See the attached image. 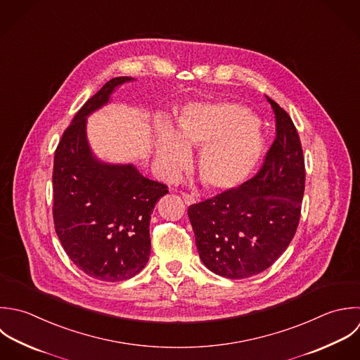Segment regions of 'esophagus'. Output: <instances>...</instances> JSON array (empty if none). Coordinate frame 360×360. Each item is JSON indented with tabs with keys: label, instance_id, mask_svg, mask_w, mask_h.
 <instances>
[{
	"label": "esophagus",
	"instance_id": "obj_1",
	"mask_svg": "<svg viewBox=\"0 0 360 360\" xmlns=\"http://www.w3.org/2000/svg\"><path fill=\"white\" fill-rule=\"evenodd\" d=\"M182 198H184V200H185V203H186V205H193V203H196V198H195L193 195L182 193Z\"/></svg>",
	"mask_w": 360,
	"mask_h": 360
}]
</instances>
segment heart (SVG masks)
<instances>
[{"instance_id": "1", "label": "heart", "mask_w": 360, "mask_h": 360, "mask_svg": "<svg viewBox=\"0 0 360 360\" xmlns=\"http://www.w3.org/2000/svg\"><path fill=\"white\" fill-rule=\"evenodd\" d=\"M255 116L234 102H196L185 106L175 131L158 123L154 153L162 174L175 178L189 162V150L202 148L198 171L206 186L229 191L241 185L258 165L264 137Z\"/></svg>"}]
</instances>
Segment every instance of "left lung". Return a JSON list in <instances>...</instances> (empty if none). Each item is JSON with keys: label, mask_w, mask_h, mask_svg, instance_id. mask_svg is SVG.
Returning a JSON list of instances; mask_svg holds the SVG:
<instances>
[{"label": "left lung", "mask_w": 360, "mask_h": 360, "mask_svg": "<svg viewBox=\"0 0 360 360\" xmlns=\"http://www.w3.org/2000/svg\"><path fill=\"white\" fill-rule=\"evenodd\" d=\"M276 137L247 182L191 205L202 262L216 275L245 279L268 269L293 240L306 185L304 155L289 113L266 96Z\"/></svg>", "instance_id": "1"}]
</instances>
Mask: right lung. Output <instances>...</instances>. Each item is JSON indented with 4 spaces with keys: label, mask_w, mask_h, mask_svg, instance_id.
<instances>
[{
    "label": "right lung",
    "mask_w": 360,
    "mask_h": 360,
    "mask_svg": "<svg viewBox=\"0 0 360 360\" xmlns=\"http://www.w3.org/2000/svg\"><path fill=\"white\" fill-rule=\"evenodd\" d=\"M108 81L64 130L53 164V221L68 258L88 276L120 282L137 275L151 252L150 220L168 186L136 167L94 158L85 134L86 116L105 105L113 89L130 81Z\"/></svg>",
    "instance_id": "add662e5"
}]
</instances>
